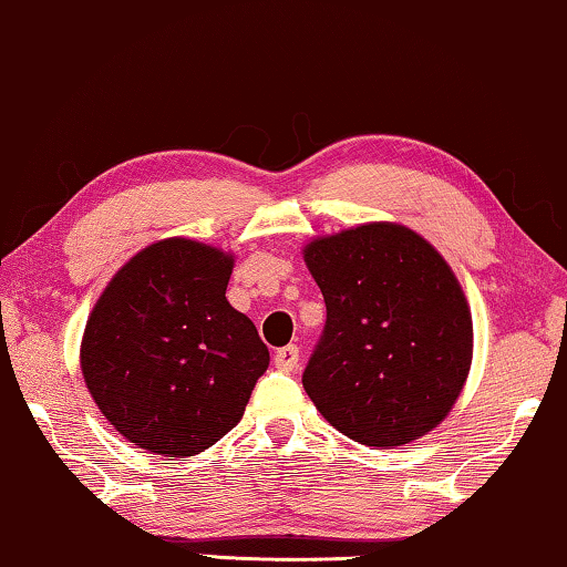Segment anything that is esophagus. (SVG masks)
Segmentation results:
<instances>
[{
    "label": "esophagus",
    "mask_w": 567,
    "mask_h": 567,
    "mask_svg": "<svg viewBox=\"0 0 567 567\" xmlns=\"http://www.w3.org/2000/svg\"><path fill=\"white\" fill-rule=\"evenodd\" d=\"M298 357H300L298 347L287 344V347L277 349V352H275V364L280 367V370H285V372H292L295 367H298Z\"/></svg>",
    "instance_id": "1"
}]
</instances>
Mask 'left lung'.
Instances as JSON below:
<instances>
[{
  "label": "left lung",
  "mask_w": 567,
  "mask_h": 567,
  "mask_svg": "<svg viewBox=\"0 0 567 567\" xmlns=\"http://www.w3.org/2000/svg\"><path fill=\"white\" fill-rule=\"evenodd\" d=\"M302 259L326 326L302 388L349 440L395 450L442 424L473 362V316L452 267L398 223L313 238Z\"/></svg>",
  "instance_id": "8db88e82"
}]
</instances>
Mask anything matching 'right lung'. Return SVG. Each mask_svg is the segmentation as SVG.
Here are the masks:
<instances>
[{
  "label": "right lung",
  "mask_w": 567,
  "mask_h": 567,
  "mask_svg": "<svg viewBox=\"0 0 567 567\" xmlns=\"http://www.w3.org/2000/svg\"><path fill=\"white\" fill-rule=\"evenodd\" d=\"M234 257L193 238L141 249L94 302L82 374L127 442L193 457L244 416L269 367L257 326L226 300Z\"/></svg>",
  "instance_id": "add662e5"
}]
</instances>
